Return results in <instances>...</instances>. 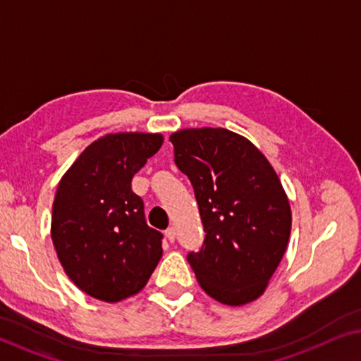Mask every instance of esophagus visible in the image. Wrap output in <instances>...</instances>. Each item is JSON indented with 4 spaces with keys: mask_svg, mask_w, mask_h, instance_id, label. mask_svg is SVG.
<instances>
[{
    "mask_svg": "<svg viewBox=\"0 0 361 361\" xmlns=\"http://www.w3.org/2000/svg\"><path fill=\"white\" fill-rule=\"evenodd\" d=\"M166 238L171 241V243H174L176 241V228L174 226H169V228L166 230Z\"/></svg>",
    "mask_w": 361,
    "mask_h": 361,
    "instance_id": "34e87169",
    "label": "esophagus"
}]
</instances>
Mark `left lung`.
<instances>
[{
	"mask_svg": "<svg viewBox=\"0 0 361 361\" xmlns=\"http://www.w3.org/2000/svg\"><path fill=\"white\" fill-rule=\"evenodd\" d=\"M174 161L194 187L204 245L187 255L200 288L226 305L264 293L290 235V207L263 152L225 128L171 135Z\"/></svg>",
	"mask_w": 361,
	"mask_h": 361,
	"instance_id": "obj_1",
	"label": "left lung"
}]
</instances>
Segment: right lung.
I'll return each instance as SVG.
<instances>
[{
	"label": "right lung",
	"mask_w": 361,
	"mask_h": 361,
	"mask_svg": "<svg viewBox=\"0 0 361 361\" xmlns=\"http://www.w3.org/2000/svg\"><path fill=\"white\" fill-rule=\"evenodd\" d=\"M159 133H115L93 141L59 182L51 236L63 271L83 293L118 302L145 288L162 256L133 176L154 156Z\"/></svg>",
	"instance_id": "1"
}]
</instances>
